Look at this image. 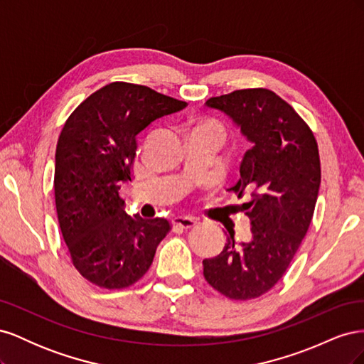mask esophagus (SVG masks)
I'll return each instance as SVG.
<instances>
[{"label": "esophagus", "instance_id": "obj_1", "mask_svg": "<svg viewBox=\"0 0 364 364\" xmlns=\"http://www.w3.org/2000/svg\"><path fill=\"white\" fill-rule=\"evenodd\" d=\"M173 225L176 228H182V229H193L197 225V222L191 217H176L173 220Z\"/></svg>", "mask_w": 364, "mask_h": 364}]
</instances>
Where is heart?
<instances>
[{"label":"heart","instance_id":"obj_1","mask_svg":"<svg viewBox=\"0 0 364 364\" xmlns=\"http://www.w3.org/2000/svg\"><path fill=\"white\" fill-rule=\"evenodd\" d=\"M196 130H209V132H215V134L222 135V126H220L218 123H215V121H202V123L197 124V129Z\"/></svg>","mask_w":364,"mask_h":364}]
</instances>
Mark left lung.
<instances>
[{
	"instance_id": "obj_1",
	"label": "left lung",
	"mask_w": 364,
	"mask_h": 364,
	"mask_svg": "<svg viewBox=\"0 0 364 364\" xmlns=\"http://www.w3.org/2000/svg\"><path fill=\"white\" fill-rule=\"evenodd\" d=\"M232 118L252 142L229 191L243 205L252 237H228L217 257L203 259V277L234 301L257 299L287 272L310 228L321 186V158L313 130L294 109L266 87L238 90L205 103Z\"/></svg>"
}]
</instances>
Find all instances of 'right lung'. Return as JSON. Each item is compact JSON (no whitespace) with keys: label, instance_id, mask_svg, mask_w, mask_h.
<instances>
[{"label":"right lung","instance_id":"obj_1","mask_svg":"<svg viewBox=\"0 0 364 364\" xmlns=\"http://www.w3.org/2000/svg\"><path fill=\"white\" fill-rule=\"evenodd\" d=\"M185 102L149 86L112 82L74 109L56 147L54 199L71 262L97 287L121 290L150 269L167 218L127 215L121 182L130 179L136 135Z\"/></svg>","mask_w":364,"mask_h":364}]
</instances>
